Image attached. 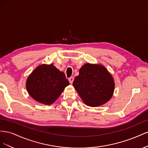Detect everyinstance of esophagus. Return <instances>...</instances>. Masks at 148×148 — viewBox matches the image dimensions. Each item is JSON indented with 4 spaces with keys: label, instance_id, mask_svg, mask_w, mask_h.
I'll return each mask as SVG.
<instances>
[{
    "label": "esophagus",
    "instance_id": "obj_1",
    "mask_svg": "<svg viewBox=\"0 0 148 148\" xmlns=\"http://www.w3.org/2000/svg\"><path fill=\"white\" fill-rule=\"evenodd\" d=\"M73 80H74V78H73V77H70V78H69V81L70 83H71V84L73 83Z\"/></svg>",
    "mask_w": 148,
    "mask_h": 148
}]
</instances>
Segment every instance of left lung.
Instances as JSON below:
<instances>
[{
    "label": "left lung",
    "mask_w": 148,
    "mask_h": 148,
    "mask_svg": "<svg viewBox=\"0 0 148 148\" xmlns=\"http://www.w3.org/2000/svg\"><path fill=\"white\" fill-rule=\"evenodd\" d=\"M73 86L85 104L97 107L110 100L115 84L112 77L104 66L86 64L80 69Z\"/></svg>",
    "instance_id": "left-lung-1"
}]
</instances>
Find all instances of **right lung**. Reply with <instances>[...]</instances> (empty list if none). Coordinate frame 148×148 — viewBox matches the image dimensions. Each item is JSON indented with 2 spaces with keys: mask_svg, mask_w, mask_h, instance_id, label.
Returning <instances> with one entry per match:
<instances>
[{
  "mask_svg": "<svg viewBox=\"0 0 148 148\" xmlns=\"http://www.w3.org/2000/svg\"><path fill=\"white\" fill-rule=\"evenodd\" d=\"M69 84L64 73L53 64L42 65L29 76L26 89L34 100L49 105L56 101Z\"/></svg>",
  "mask_w": 148,
  "mask_h": 148,
  "instance_id": "right-lung-1",
  "label": "right lung"
}]
</instances>
